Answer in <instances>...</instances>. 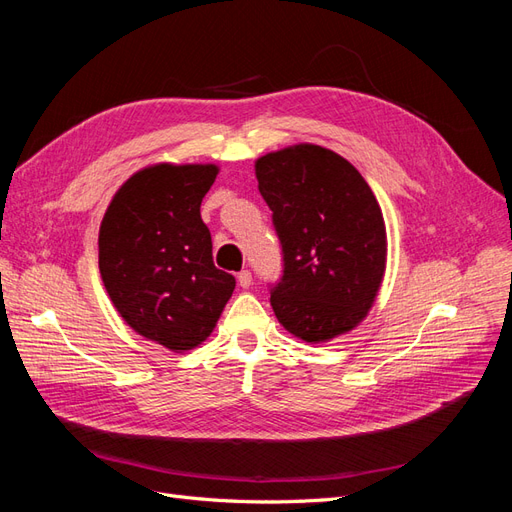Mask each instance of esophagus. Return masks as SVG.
I'll return each mask as SVG.
<instances>
[{"label": "esophagus", "mask_w": 512, "mask_h": 512, "mask_svg": "<svg viewBox=\"0 0 512 512\" xmlns=\"http://www.w3.org/2000/svg\"><path fill=\"white\" fill-rule=\"evenodd\" d=\"M237 282H239L241 288H250V286H252V273H250V271L237 273Z\"/></svg>", "instance_id": "obj_1"}]
</instances>
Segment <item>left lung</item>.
Listing matches in <instances>:
<instances>
[{
	"instance_id": "8db88e82",
	"label": "left lung",
	"mask_w": 512,
	"mask_h": 512,
	"mask_svg": "<svg viewBox=\"0 0 512 512\" xmlns=\"http://www.w3.org/2000/svg\"><path fill=\"white\" fill-rule=\"evenodd\" d=\"M256 179L284 254V275L271 288L277 320L307 344L352 331L386 269L374 192L346 158L309 143L258 158Z\"/></svg>"
}]
</instances>
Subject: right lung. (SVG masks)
I'll list each match as a JSON object with an SVG mask.
<instances>
[{"label":"right lung","mask_w":512,"mask_h":512,"mask_svg":"<svg viewBox=\"0 0 512 512\" xmlns=\"http://www.w3.org/2000/svg\"><path fill=\"white\" fill-rule=\"evenodd\" d=\"M215 164H153L121 185L100 224V275L119 316L151 342L192 350L215 329L235 277L213 265L200 203Z\"/></svg>","instance_id":"1"}]
</instances>
